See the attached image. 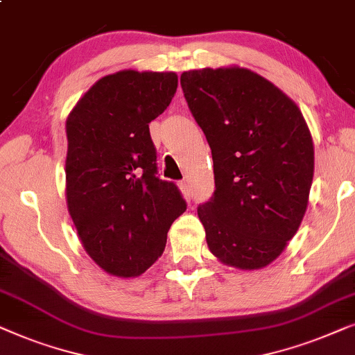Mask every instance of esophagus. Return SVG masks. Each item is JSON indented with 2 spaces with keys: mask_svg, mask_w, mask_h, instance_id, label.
Here are the masks:
<instances>
[{
  "mask_svg": "<svg viewBox=\"0 0 355 355\" xmlns=\"http://www.w3.org/2000/svg\"><path fill=\"white\" fill-rule=\"evenodd\" d=\"M178 188H180L182 195L185 200H191V188L188 185V182H180L178 183Z\"/></svg>",
  "mask_w": 355,
  "mask_h": 355,
  "instance_id": "esophagus-1",
  "label": "esophagus"
}]
</instances>
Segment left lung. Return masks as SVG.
<instances>
[{
    "instance_id": "8db88e82",
    "label": "left lung",
    "mask_w": 355,
    "mask_h": 355,
    "mask_svg": "<svg viewBox=\"0 0 355 355\" xmlns=\"http://www.w3.org/2000/svg\"><path fill=\"white\" fill-rule=\"evenodd\" d=\"M180 84L214 162L216 191L198 207L209 252L243 271L268 266L309 206V125L292 98L248 68L185 71Z\"/></svg>"
}]
</instances>
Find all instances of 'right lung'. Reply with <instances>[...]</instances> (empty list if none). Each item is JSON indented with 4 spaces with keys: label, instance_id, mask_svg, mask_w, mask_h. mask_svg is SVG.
I'll return each instance as SVG.
<instances>
[{
    "label": "right lung",
    "instance_id": "obj_1",
    "mask_svg": "<svg viewBox=\"0 0 355 355\" xmlns=\"http://www.w3.org/2000/svg\"><path fill=\"white\" fill-rule=\"evenodd\" d=\"M173 71L123 69L94 84L66 118V205L103 271L136 277L164 253L187 202L157 177L149 123L177 92Z\"/></svg>",
    "mask_w": 355,
    "mask_h": 355
}]
</instances>
